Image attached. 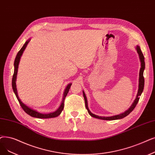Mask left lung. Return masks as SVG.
<instances>
[{
  "label": "left lung",
  "instance_id": "obj_1",
  "mask_svg": "<svg viewBox=\"0 0 155 155\" xmlns=\"http://www.w3.org/2000/svg\"><path fill=\"white\" fill-rule=\"evenodd\" d=\"M137 49V52L138 53V54L139 56V58H140V61L141 63V68L140 69V72H139V89H138V92L137 94V96L136 99L134 100V102L133 103V104H132V106L130 107V108L127 110L126 111H125L124 113L120 114V115H115V116H113V117H99L97 115H94V114L92 113L90 110L88 108V105H87V100L85 96V94L84 93V92L83 91V95H84V100H85V107L88 111V113H89V115L94 118H96L98 119H101V120H118V119H121L123 118L124 117H125L126 116H127L133 111V110L135 108V107L136 106L137 104L138 103V101L139 100L140 96L142 94L143 89H144V78L143 76V72L145 68V62H144V57L143 54L141 51L140 49L139 46H137L136 48Z\"/></svg>",
  "mask_w": 155,
  "mask_h": 155
}]
</instances>
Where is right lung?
<instances>
[{
	"mask_svg": "<svg viewBox=\"0 0 155 155\" xmlns=\"http://www.w3.org/2000/svg\"><path fill=\"white\" fill-rule=\"evenodd\" d=\"M30 42V40H27L25 42V44H24V45L22 47V48L19 50V51L18 52L16 57L15 58V71H14V74H13V76H12V89L13 91H14L15 95L18 100V101L21 105V107L23 108V110L25 111V113H26L29 115L30 116L32 117H35V118H54L58 116H59L60 114H61V111L63 110V107H64V99L67 95V94H68L70 89V87L71 85V84H70L68 85V86L66 87V88L64 91V96H63V101L62 103L60 106V107L59 108L54 112L53 113H48V114H44V113H40L35 110H33L31 108H30L29 107H28L26 105H25L24 103H23L21 100L19 99L18 95V92H17V89H16V75H17V73H18V64L19 63V60H20V58H21L22 54L24 51V50L25 49L26 45L29 43Z\"/></svg>",
	"mask_w": 155,
	"mask_h": 155,
	"instance_id": "1",
	"label": "right lung"
}]
</instances>
